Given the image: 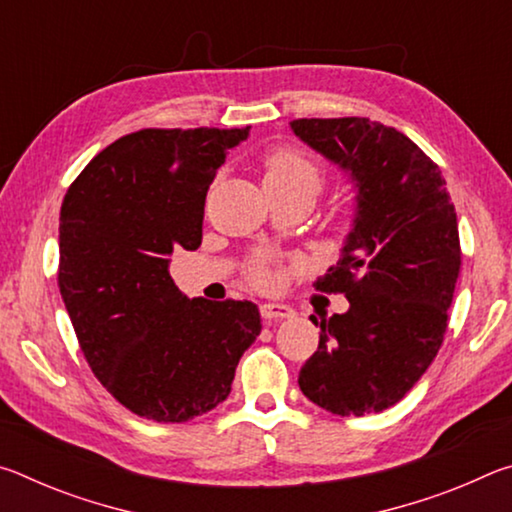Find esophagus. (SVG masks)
Masks as SVG:
<instances>
[{"label": "esophagus", "mask_w": 512, "mask_h": 512, "mask_svg": "<svg viewBox=\"0 0 512 512\" xmlns=\"http://www.w3.org/2000/svg\"><path fill=\"white\" fill-rule=\"evenodd\" d=\"M259 314L266 320V323H273V320H282V318H291L293 309L287 305H280V302H264L259 307Z\"/></svg>", "instance_id": "esophagus-1"}]
</instances>
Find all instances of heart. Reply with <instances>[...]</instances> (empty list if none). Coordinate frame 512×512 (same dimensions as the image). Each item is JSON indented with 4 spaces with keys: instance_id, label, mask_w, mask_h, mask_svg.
Masks as SVG:
<instances>
[{
    "instance_id": "1",
    "label": "heart",
    "mask_w": 512,
    "mask_h": 512,
    "mask_svg": "<svg viewBox=\"0 0 512 512\" xmlns=\"http://www.w3.org/2000/svg\"><path fill=\"white\" fill-rule=\"evenodd\" d=\"M262 169L266 189L305 194L311 198V203H314L318 189L323 185V171H320L316 160L305 151L296 149V146H275V149L264 155ZM248 280L259 289H264L273 282L264 259H257L248 268Z\"/></svg>"
}]
</instances>
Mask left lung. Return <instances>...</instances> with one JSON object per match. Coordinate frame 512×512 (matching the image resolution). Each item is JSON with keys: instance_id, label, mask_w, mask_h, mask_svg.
I'll list each match as a JSON object with an SVG mask.
<instances>
[{"instance_id": "left-lung-1", "label": "left lung", "mask_w": 512, "mask_h": 512, "mask_svg": "<svg viewBox=\"0 0 512 512\" xmlns=\"http://www.w3.org/2000/svg\"><path fill=\"white\" fill-rule=\"evenodd\" d=\"M293 133L357 185V219L336 266L314 282L343 293L345 314L314 320L318 350L300 391L336 415L379 413L431 366L461 273L456 210L438 164L368 117L293 119Z\"/></svg>"}]
</instances>
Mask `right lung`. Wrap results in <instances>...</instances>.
Returning a JSON list of instances; mask_svg holds the SVG:
<instances>
[{"label":"right lung","instance_id":"obj_1","mask_svg":"<svg viewBox=\"0 0 512 512\" xmlns=\"http://www.w3.org/2000/svg\"><path fill=\"white\" fill-rule=\"evenodd\" d=\"M246 128H142L94 155L60 207L58 287L88 366L140 418L187 422L230 395L262 332L255 302L189 300L169 275L196 250L205 196Z\"/></svg>","mask_w":512,"mask_h":512}]
</instances>
